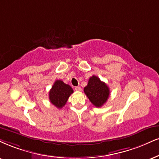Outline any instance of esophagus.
<instances>
[{"mask_svg": "<svg viewBox=\"0 0 159 159\" xmlns=\"http://www.w3.org/2000/svg\"><path fill=\"white\" fill-rule=\"evenodd\" d=\"M75 89L76 91H81V88H80V86H76V87H75V89Z\"/></svg>", "mask_w": 159, "mask_h": 159, "instance_id": "34e87169", "label": "esophagus"}]
</instances>
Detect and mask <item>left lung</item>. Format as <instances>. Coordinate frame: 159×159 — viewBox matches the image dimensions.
<instances>
[{
	"instance_id": "8db88e82",
	"label": "left lung",
	"mask_w": 159,
	"mask_h": 159,
	"mask_svg": "<svg viewBox=\"0 0 159 159\" xmlns=\"http://www.w3.org/2000/svg\"><path fill=\"white\" fill-rule=\"evenodd\" d=\"M84 92L91 102L97 107L102 106L110 95L108 86L94 75L90 77L87 86L84 88Z\"/></svg>"
}]
</instances>
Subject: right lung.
<instances>
[{
    "mask_svg": "<svg viewBox=\"0 0 159 159\" xmlns=\"http://www.w3.org/2000/svg\"><path fill=\"white\" fill-rule=\"evenodd\" d=\"M74 91L69 85L62 80H56L49 91V100L57 108H62L67 102L70 95Z\"/></svg>",
    "mask_w": 159,
    "mask_h": 159,
    "instance_id": "add662e5",
    "label": "right lung"
}]
</instances>
